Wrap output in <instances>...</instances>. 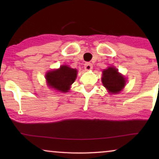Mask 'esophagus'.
Masks as SVG:
<instances>
[{
  "label": "esophagus",
  "mask_w": 159,
  "mask_h": 159,
  "mask_svg": "<svg viewBox=\"0 0 159 159\" xmlns=\"http://www.w3.org/2000/svg\"><path fill=\"white\" fill-rule=\"evenodd\" d=\"M84 69H85L86 71H90L93 69V64H90V63L87 62L84 64Z\"/></svg>",
  "instance_id": "34e87169"
}]
</instances>
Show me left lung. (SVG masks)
Returning <instances> with one entry per match:
<instances>
[{
	"mask_svg": "<svg viewBox=\"0 0 159 159\" xmlns=\"http://www.w3.org/2000/svg\"><path fill=\"white\" fill-rule=\"evenodd\" d=\"M102 82L109 92L119 93L125 85V78L114 67H109L103 71Z\"/></svg>",
	"mask_w": 159,
	"mask_h": 159,
	"instance_id": "obj_1",
	"label": "left lung"
}]
</instances>
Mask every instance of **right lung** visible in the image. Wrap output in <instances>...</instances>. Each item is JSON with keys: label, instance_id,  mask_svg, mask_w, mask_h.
<instances>
[{"label": "right lung", "instance_id": "obj_1", "mask_svg": "<svg viewBox=\"0 0 159 159\" xmlns=\"http://www.w3.org/2000/svg\"><path fill=\"white\" fill-rule=\"evenodd\" d=\"M77 71L67 66H61L57 70L49 71L46 74L47 82L52 88L61 92H68L70 85L77 77Z\"/></svg>", "mask_w": 159, "mask_h": 159}]
</instances>
